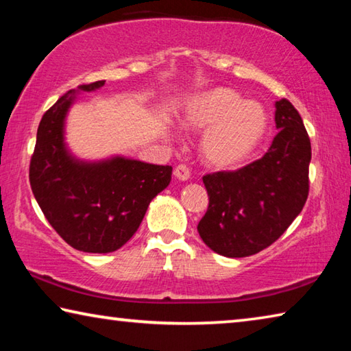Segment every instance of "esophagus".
Segmentation results:
<instances>
[{
    "mask_svg": "<svg viewBox=\"0 0 351 351\" xmlns=\"http://www.w3.org/2000/svg\"><path fill=\"white\" fill-rule=\"evenodd\" d=\"M173 173H175V176L178 178V180H181V181H187L189 178H190V170H189L187 165H184V164L176 165L175 170H173Z\"/></svg>",
    "mask_w": 351,
    "mask_h": 351,
    "instance_id": "34e87169",
    "label": "esophagus"
}]
</instances>
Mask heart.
<instances>
[{"mask_svg": "<svg viewBox=\"0 0 351 351\" xmlns=\"http://www.w3.org/2000/svg\"><path fill=\"white\" fill-rule=\"evenodd\" d=\"M182 125L208 128L201 139L204 161L229 169L245 161L263 142L269 128V114L257 100H245L232 88H213L190 99Z\"/></svg>", "mask_w": 351, "mask_h": 351, "instance_id": "obj_1", "label": "heart"}]
</instances>
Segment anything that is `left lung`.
<instances>
[{"label": "left lung", "mask_w": 351, "mask_h": 351, "mask_svg": "<svg viewBox=\"0 0 351 351\" xmlns=\"http://www.w3.org/2000/svg\"><path fill=\"white\" fill-rule=\"evenodd\" d=\"M276 127L280 132L263 158L203 176L209 206L198 232L213 252L240 258L263 251L304 209L311 142L288 99L276 102Z\"/></svg>", "instance_id": "left-lung-1"}]
</instances>
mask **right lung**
<instances>
[{
    "mask_svg": "<svg viewBox=\"0 0 351 351\" xmlns=\"http://www.w3.org/2000/svg\"><path fill=\"white\" fill-rule=\"evenodd\" d=\"M104 83L79 88L93 91ZM75 93H64L41 117L29 182L41 212L69 246L106 254L134 235L150 201L170 184L171 167L125 158L97 164L75 161L63 144V121Z\"/></svg>",
    "mask_w": 351,
    "mask_h": 351,
    "instance_id": "add662e5",
    "label": "right lung"
}]
</instances>
